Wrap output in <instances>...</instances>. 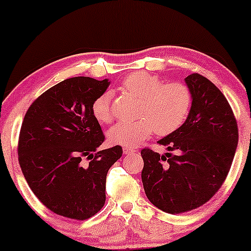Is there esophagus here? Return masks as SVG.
I'll return each mask as SVG.
<instances>
[{"label": "esophagus", "instance_id": "34e87169", "mask_svg": "<svg viewBox=\"0 0 251 251\" xmlns=\"http://www.w3.org/2000/svg\"><path fill=\"white\" fill-rule=\"evenodd\" d=\"M135 148H129V147H124L123 148V152H124V154H130L133 152H135Z\"/></svg>", "mask_w": 251, "mask_h": 251}]
</instances>
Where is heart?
<instances>
[{
    "label": "heart",
    "instance_id": "obj_1",
    "mask_svg": "<svg viewBox=\"0 0 251 251\" xmlns=\"http://www.w3.org/2000/svg\"><path fill=\"white\" fill-rule=\"evenodd\" d=\"M123 90L141 99L137 111L139 119L121 122L108 132L112 144L135 147L156 132L166 136L181 128L192 107L191 91L179 82L166 83L158 76L144 72L127 75L122 83ZM92 115L100 124H110L114 119L111 93L104 92L92 103Z\"/></svg>",
    "mask_w": 251,
    "mask_h": 251
}]
</instances>
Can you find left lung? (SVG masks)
I'll list each match as a JSON object with an SVG mask.
<instances>
[{
	"label": "left lung",
	"mask_w": 251,
	"mask_h": 251,
	"mask_svg": "<svg viewBox=\"0 0 251 251\" xmlns=\"http://www.w3.org/2000/svg\"><path fill=\"white\" fill-rule=\"evenodd\" d=\"M185 83L192 94L189 117L158 142L177 153L141 150L146 195L168 214L186 213L213 198L230 172L239 140L231 105L216 85L200 74L189 75Z\"/></svg>",
	"instance_id": "8db88e82"
}]
</instances>
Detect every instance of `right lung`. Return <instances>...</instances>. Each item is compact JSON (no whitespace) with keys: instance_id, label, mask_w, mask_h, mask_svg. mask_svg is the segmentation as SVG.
Here are the masks:
<instances>
[{"instance_id":"add662e5","label":"right lung","mask_w":251,"mask_h":251,"mask_svg":"<svg viewBox=\"0 0 251 251\" xmlns=\"http://www.w3.org/2000/svg\"><path fill=\"white\" fill-rule=\"evenodd\" d=\"M109 84L62 80L31 103L20 128L18 159L28 185L45 207L72 220H87L104 206L108 171L123 153L121 146L97 151L104 135L92 103Z\"/></svg>"}]
</instances>
